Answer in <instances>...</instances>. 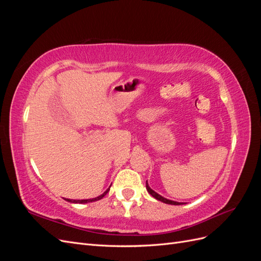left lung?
<instances>
[{"label": "left lung", "instance_id": "obj_1", "mask_svg": "<svg viewBox=\"0 0 261 261\" xmlns=\"http://www.w3.org/2000/svg\"><path fill=\"white\" fill-rule=\"evenodd\" d=\"M146 188H147L148 193H149L150 195H151V196L153 197V198H155L156 200H160V201H162V202H164V203H169V204H175V206H177V204H183V202H177V201L169 200V199H167V198H164V197H162L161 195L156 194L154 191H152V189L149 187V185H148L147 181H146Z\"/></svg>", "mask_w": 261, "mask_h": 261}]
</instances>
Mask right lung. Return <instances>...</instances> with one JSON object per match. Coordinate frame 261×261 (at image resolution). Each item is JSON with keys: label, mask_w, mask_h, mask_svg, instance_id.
Masks as SVG:
<instances>
[{"label": "right lung", "mask_w": 261, "mask_h": 261, "mask_svg": "<svg viewBox=\"0 0 261 261\" xmlns=\"http://www.w3.org/2000/svg\"><path fill=\"white\" fill-rule=\"evenodd\" d=\"M111 187V186H110ZM110 191V188H108L107 191L102 194V195H100V196H98V197H96V198H92V199H82V200H80V199H77V200H73V199H65V200H67V201H69V202H73V203H87V202H92V201H97V200H100V199H102L103 198V197L108 194V192Z\"/></svg>", "instance_id": "right-lung-1"}]
</instances>
